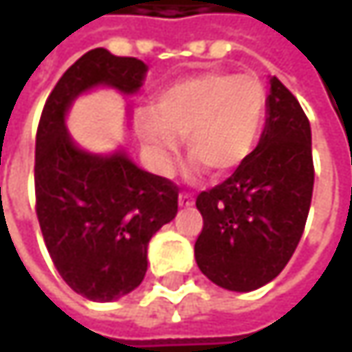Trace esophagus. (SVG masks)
<instances>
[{
	"mask_svg": "<svg viewBox=\"0 0 352 352\" xmlns=\"http://www.w3.org/2000/svg\"><path fill=\"white\" fill-rule=\"evenodd\" d=\"M179 206H181V208H189V206H193V195H191V193H187V191H181V193H179Z\"/></svg>",
	"mask_w": 352,
	"mask_h": 352,
	"instance_id": "esophagus-1",
	"label": "esophagus"
}]
</instances>
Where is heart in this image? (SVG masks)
Returning a JSON list of instances; mask_svg holds the SVG:
<instances>
[{"label": "heart", "instance_id": "1", "mask_svg": "<svg viewBox=\"0 0 352 352\" xmlns=\"http://www.w3.org/2000/svg\"><path fill=\"white\" fill-rule=\"evenodd\" d=\"M269 94L256 79L210 71L165 87L153 109L138 116L144 144L167 169L187 138L193 171L230 175L252 155L267 120Z\"/></svg>", "mask_w": 352, "mask_h": 352}]
</instances>
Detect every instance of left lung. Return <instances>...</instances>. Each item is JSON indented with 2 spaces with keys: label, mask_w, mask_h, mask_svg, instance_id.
Masks as SVG:
<instances>
[{
  "label": "left lung",
  "mask_w": 352,
  "mask_h": 352,
  "mask_svg": "<svg viewBox=\"0 0 352 352\" xmlns=\"http://www.w3.org/2000/svg\"><path fill=\"white\" fill-rule=\"evenodd\" d=\"M314 189L312 130L296 96L271 79L267 126L245 163L195 199L199 271L230 292L275 279L300 243Z\"/></svg>",
  "instance_id": "8db88e82"
}]
</instances>
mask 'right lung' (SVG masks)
I'll return each instance as SVG.
<instances>
[{"mask_svg":"<svg viewBox=\"0 0 352 352\" xmlns=\"http://www.w3.org/2000/svg\"><path fill=\"white\" fill-rule=\"evenodd\" d=\"M146 65L94 48L50 91L36 130V216L48 254L65 283L94 302L136 289L146 275L153 234L177 214L179 187L138 169L124 153L79 151L65 130L71 102L94 85L134 94Z\"/></svg>","mask_w":352,"mask_h":352,"instance_id":"right-lung-1","label":"right lung"}]
</instances>
